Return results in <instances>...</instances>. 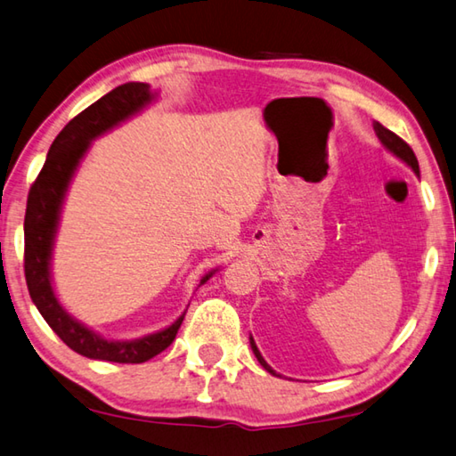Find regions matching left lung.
<instances>
[{
    "label": "left lung",
    "mask_w": 456,
    "mask_h": 456,
    "mask_svg": "<svg viewBox=\"0 0 456 456\" xmlns=\"http://www.w3.org/2000/svg\"><path fill=\"white\" fill-rule=\"evenodd\" d=\"M374 132H377L379 140H380L382 143H385V146H387L390 151H393V154H396L398 158L404 159V162L412 167L414 174L419 175V159H417V156H414V151H412V148L409 146V143H406L403 138H398V135H396L395 132L387 130V127L382 126L380 122H374ZM250 346H252V350H254V354H256L258 362H260L262 366H265V369H266L270 374H276L273 369H270L265 358H262L260 350L256 348V345H254L252 338H250ZM278 377H281V374H278Z\"/></svg>",
    "instance_id": "obj_1"
}]
</instances>
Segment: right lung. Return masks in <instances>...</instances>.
Wrapping results in <instances>:
<instances>
[{
  "mask_svg": "<svg viewBox=\"0 0 456 456\" xmlns=\"http://www.w3.org/2000/svg\"><path fill=\"white\" fill-rule=\"evenodd\" d=\"M151 98H154V94L150 92L148 84L127 82L124 86H118L116 90H111L98 102H94L90 108L79 111L53 140L42 172L31 183L28 196L26 220H23V234H26L23 270H26L29 297L37 306L39 314L52 326V330L71 350H76L82 356L95 358V361L126 364L146 362L172 345L183 321L182 314L166 330L150 334V337H143L140 340H106L95 332L87 330L84 324L74 321L60 306L50 282V256L55 228H58L60 206L79 159L90 148V142L95 135L103 134L111 126L132 116L134 111L150 103ZM210 276L212 274L204 276L200 284H204Z\"/></svg>",
  "mask_w": 456,
  "mask_h": 456,
  "instance_id": "1",
  "label": "right lung"
}]
</instances>
